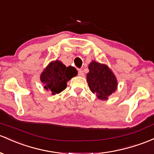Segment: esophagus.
Segmentation results:
<instances>
[{
	"label": "esophagus",
	"mask_w": 154,
	"mask_h": 154,
	"mask_svg": "<svg viewBox=\"0 0 154 154\" xmlns=\"http://www.w3.org/2000/svg\"><path fill=\"white\" fill-rule=\"evenodd\" d=\"M78 75L80 76V77H84V76H85V74H84L83 71H82V69H79Z\"/></svg>",
	"instance_id": "34e87169"
}]
</instances>
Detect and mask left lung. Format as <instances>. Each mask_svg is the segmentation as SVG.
<instances>
[{"label": "left lung", "mask_w": 154, "mask_h": 154, "mask_svg": "<svg viewBox=\"0 0 154 154\" xmlns=\"http://www.w3.org/2000/svg\"><path fill=\"white\" fill-rule=\"evenodd\" d=\"M87 82L91 91L99 99L106 100L117 89L116 77L106 65L92 61L88 66Z\"/></svg>", "instance_id": "8db88e82"}]
</instances>
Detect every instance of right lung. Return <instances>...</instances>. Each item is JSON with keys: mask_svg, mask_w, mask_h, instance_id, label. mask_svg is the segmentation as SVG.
Returning a JSON list of instances; mask_svg holds the SVG:
<instances>
[{"mask_svg": "<svg viewBox=\"0 0 154 154\" xmlns=\"http://www.w3.org/2000/svg\"><path fill=\"white\" fill-rule=\"evenodd\" d=\"M77 74L73 66L66 67L59 60L52 61L47 66L41 74V81L46 90L52 94H59L66 88L69 80Z\"/></svg>", "mask_w": 154, "mask_h": 154, "instance_id": "right-lung-1", "label": "right lung"}]
</instances>
